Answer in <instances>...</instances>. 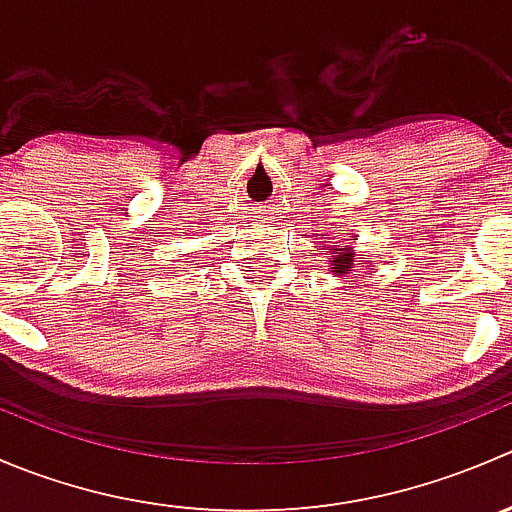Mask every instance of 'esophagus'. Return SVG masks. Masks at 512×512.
Listing matches in <instances>:
<instances>
[{
    "label": "esophagus",
    "mask_w": 512,
    "mask_h": 512,
    "mask_svg": "<svg viewBox=\"0 0 512 512\" xmlns=\"http://www.w3.org/2000/svg\"><path fill=\"white\" fill-rule=\"evenodd\" d=\"M272 217L267 215V210H260V215H257V222H270Z\"/></svg>",
    "instance_id": "obj_1"
}]
</instances>
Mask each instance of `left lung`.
<instances>
[{
	"label": "left lung",
	"instance_id": "1",
	"mask_svg": "<svg viewBox=\"0 0 512 512\" xmlns=\"http://www.w3.org/2000/svg\"><path fill=\"white\" fill-rule=\"evenodd\" d=\"M355 265L367 267V265H370V257H357L355 250H352V247H347V245L345 247H337V245L330 247V260H327V270H330L332 275L342 277V280H345V277H350L352 267H355Z\"/></svg>",
	"mask_w": 512,
	"mask_h": 512
}]
</instances>
